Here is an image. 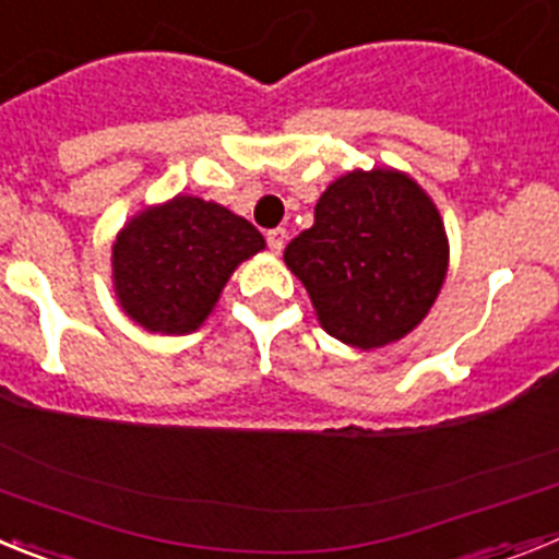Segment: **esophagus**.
<instances>
[{
  "label": "esophagus",
  "instance_id": "obj_1",
  "mask_svg": "<svg viewBox=\"0 0 559 559\" xmlns=\"http://www.w3.org/2000/svg\"><path fill=\"white\" fill-rule=\"evenodd\" d=\"M265 240H269V249L274 251V254H283L285 240H288V231H285V229H271L269 235H265Z\"/></svg>",
  "mask_w": 559,
  "mask_h": 559
}]
</instances>
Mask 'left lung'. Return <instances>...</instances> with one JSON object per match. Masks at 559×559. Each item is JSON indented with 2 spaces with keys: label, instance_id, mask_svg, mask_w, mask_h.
I'll list each match as a JSON object with an SVG mask.
<instances>
[{
  "label": "left lung",
  "instance_id": "obj_1",
  "mask_svg": "<svg viewBox=\"0 0 559 559\" xmlns=\"http://www.w3.org/2000/svg\"><path fill=\"white\" fill-rule=\"evenodd\" d=\"M445 224L403 170H349L322 192L310 229L285 249L316 319L355 349L412 333L437 302L448 274Z\"/></svg>",
  "mask_w": 559,
  "mask_h": 559
}]
</instances>
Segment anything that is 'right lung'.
I'll return each instance as SVG.
<instances>
[{"mask_svg":"<svg viewBox=\"0 0 559 559\" xmlns=\"http://www.w3.org/2000/svg\"><path fill=\"white\" fill-rule=\"evenodd\" d=\"M265 249L246 218L199 195L136 212L111 243L122 313L147 333L187 335L206 322L243 260Z\"/></svg>","mask_w":559,"mask_h":559,"instance_id":"1","label":"right lung"}]
</instances>
